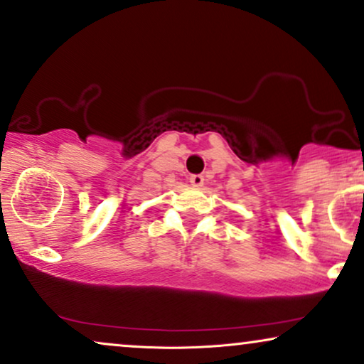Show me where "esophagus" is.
<instances>
[{
  "label": "esophagus",
  "mask_w": 364,
  "mask_h": 364,
  "mask_svg": "<svg viewBox=\"0 0 364 364\" xmlns=\"http://www.w3.org/2000/svg\"><path fill=\"white\" fill-rule=\"evenodd\" d=\"M188 181H191V183H192L193 187H202V186H204V177L199 176V173H196V176H191V178H188Z\"/></svg>",
  "instance_id": "obj_1"
}]
</instances>
